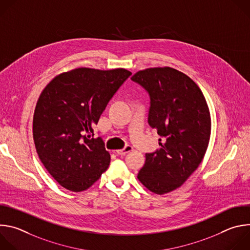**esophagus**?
Segmentation results:
<instances>
[{
    "label": "esophagus",
    "instance_id": "esophagus-1",
    "mask_svg": "<svg viewBox=\"0 0 250 250\" xmlns=\"http://www.w3.org/2000/svg\"><path fill=\"white\" fill-rule=\"evenodd\" d=\"M132 146H126L124 149H120V150H117L116 152H117V154H119V155H125L126 153H128V152H130V151H132Z\"/></svg>",
    "mask_w": 250,
    "mask_h": 250
}]
</instances>
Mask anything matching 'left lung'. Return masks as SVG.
Here are the masks:
<instances>
[{
	"instance_id": "obj_1",
	"label": "left lung",
	"mask_w": 250,
	"mask_h": 250,
	"mask_svg": "<svg viewBox=\"0 0 250 250\" xmlns=\"http://www.w3.org/2000/svg\"><path fill=\"white\" fill-rule=\"evenodd\" d=\"M131 80L149 93L148 124L165 138L160 149L146 154L137 179L163 195L182 186L202 162L210 137L209 110L199 86L179 70L146 68Z\"/></svg>"
}]
</instances>
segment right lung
Listing matches in <instances>:
<instances>
[{"label":"right lung","instance_id":"add662e5","mask_svg":"<svg viewBox=\"0 0 250 250\" xmlns=\"http://www.w3.org/2000/svg\"><path fill=\"white\" fill-rule=\"evenodd\" d=\"M130 75L125 68L79 67L55 76L42 90L33 114V141L45 169L63 188L87 190L108 169L111 155L102 138L91 134Z\"/></svg>","mask_w":250,"mask_h":250}]
</instances>
